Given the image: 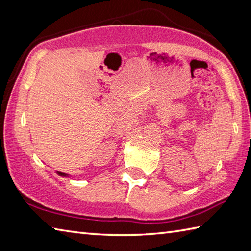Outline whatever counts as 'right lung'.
<instances>
[{"label":"right lung","mask_w":251,"mask_h":251,"mask_svg":"<svg viewBox=\"0 0 251 251\" xmlns=\"http://www.w3.org/2000/svg\"><path fill=\"white\" fill-rule=\"evenodd\" d=\"M58 175H59V176H61V177H70V176H69L68 174H65V173H61V172H56Z\"/></svg>","instance_id":"add662e5"}]
</instances>
